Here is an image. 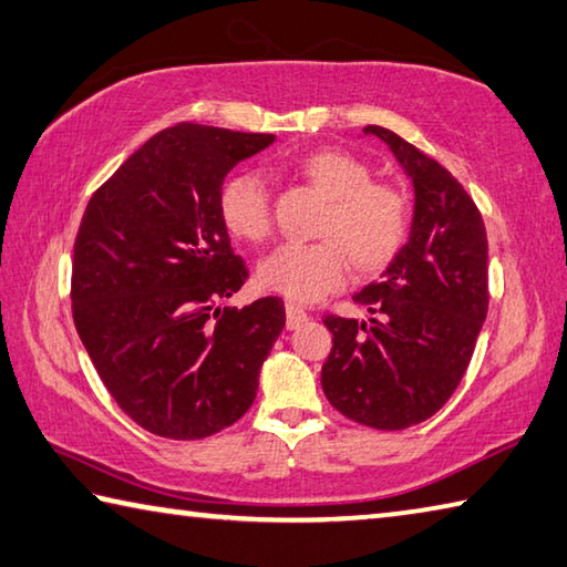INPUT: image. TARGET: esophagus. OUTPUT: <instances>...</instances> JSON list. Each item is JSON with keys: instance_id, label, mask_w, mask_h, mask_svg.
I'll return each mask as SVG.
<instances>
[{"instance_id": "1", "label": "esophagus", "mask_w": 567, "mask_h": 567, "mask_svg": "<svg viewBox=\"0 0 567 567\" xmlns=\"http://www.w3.org/2000/svg\"><path fill=\"white\" fill-rule=\"evenodd\" d=\"M285 312H287V329H297L302 322H307V312L302 310L300 305L287 302L285 305Z\"/></svg>"}]
</instances>
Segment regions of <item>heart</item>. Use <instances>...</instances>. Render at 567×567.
Returning <instances> with one entry per match:
<instances>
[{
    "label": "heart",
    "mask_w": 567,
    "mask_h": 567,
    "mask_svg": "<svg viewBox=\"0 0 567 567\" xmlns=\"http://www.w3.org/2000/svg\"><path fill=\"white\" fill-rule=\"evenodd\" d=\"M302 176L329 198L317 243H285L257 267L265 290L295 302H317L347 282L352 260L379 270L399 252L409 233V200L391 183H374L364 161L344 151H315L300 161ZM220 220L230 235L262 243L272 233L267 183L255 171H238L218 195Z\"/></svg>",
    "instance_id": "b5f03b06"
}]
</instances>
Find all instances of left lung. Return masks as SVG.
Returning a JSON list of instances; mask_svg holds the SVG:
<instances>
[{"mask_svg": "<svg viewBox=\"0 0 567 567\" xmlns=\"http://www.w3.org/2000/svg\"><path fill=\"white\" fill-rule=\"evenodd\" d=\"M382 138L414 185L409 240L379 282L354 295L369 319L327 315L332 352L322 389L357 424L399 431L446 404L466 374L488 312L486 225L451 173L394 131Z\"/></svg>", "mask_w": 567, "mask_h": 567, "instance_id": "obj_1", "label": "left lung"}]
</instances>
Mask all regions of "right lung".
I'll use <instances>...</instances> for the list:
<instances>
[{
	"label": "right lung",
	"mask_w": 567,
	"mask_h": 567,
	"mask_svg": "<svg viewBox=\"0 0 567 567\" xmlns=\"http://www.w3.org/2000/svg\"><path fill=\"white\" fill-rule=\"evenodd\" d=\"M272 133L176 123L89 200L74 243V324L101 382L151 434L205 439L252 406L285 302L220 310L248 280L218 195Z\"/></svg>",
	"instance_id": "add662e5"
}]
</instances>
